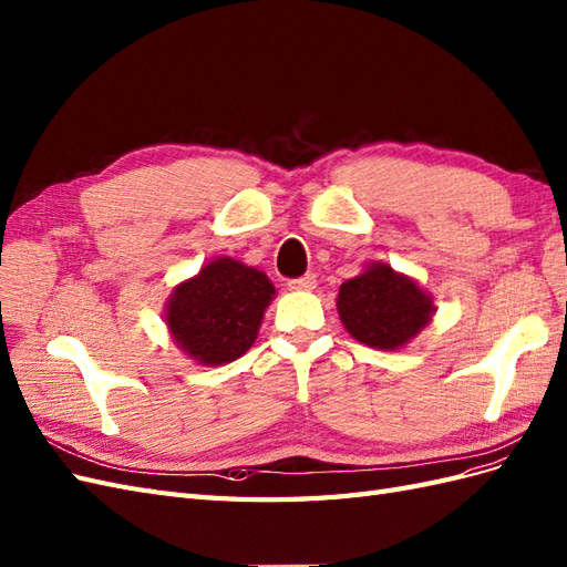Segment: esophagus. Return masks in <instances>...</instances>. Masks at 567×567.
<instances>
[{
  "label": "esophagus",
  "instance_id": "esophagus-1",
  "mask_svg": "<svg viewBox=\"0 0 567 567\" xmlns=\"http://www.w3.org/2000/svg\"><path fill=\"white\" fill-rule=\"evenodd\" d=\"M316 285H318L316 275L306 272V275H301V278L289 282V289H295V292H311V289H316Z\"/></svg>",
  "mask_w": 567,
  "mask_h": 567
}]
</instances>
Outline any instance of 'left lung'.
Returning <instances> with one entry per match:
<instances>
[{
	"instance_id": "obj_1",
	"label": "left lung",
	"mask_w": 567,
	"mask_h": 567,
	"mask_svg": "<svg viewBox=\"0 0 567 567\" xmlns=\"http://www.w3.org/2000/svg\"><path fill=\"white\" fill-rule=\"evenodd\" d=\"M339 320L365 347L394 351L432 320V297L409 275L386 264H370L355 278L342 282L337 295Z\"/></svg>"
}]
</instances>
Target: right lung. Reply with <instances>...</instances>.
<instances>
[{"label": "right lung", "mask_w": 567, "mask_h": 567, "mask_svg": "<svg viewBox=\"0 0 567 567\" xmlns=\"http://www.w3.org/2000/svg\"><path fill=\"white\" fill-rule=\"evenodd\" d=\"M272 297L275 287L266 272L220 256L173 289L166 326L192 361L223 365L256 342Z\"/></svg>", "instance_id": "obj_1"}]
</instances>
